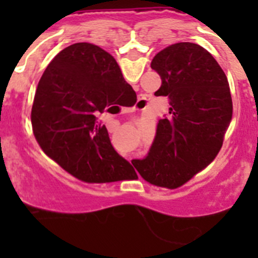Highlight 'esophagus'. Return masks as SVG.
Returning a JSON list of instances; mask_svg holds the SVG:
<instances>
[{
	"mask_svg": "<svg viewBox=\"0 0 258 258\" xmlns=\"http://www.w3.org/2000/svg\"><path fill=\"white\" fill-rule=\"evenodd\" d=\"M146 104H147V97H146V95H141V97L138 98V101H137L134 109H136V111H142L146 107Z\"/></svg>",
	"mask_w": 258,
	"mask_h": 258,
	"instance_id": "34e87169",
	"label": "esophagus"
}]
</instances>
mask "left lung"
<instances>
[{
  "label": "left lung",
  "instance_id": "left-lung-1",
  "mask_svg": "<svg viewBox=\"0 0 258 258\" xmlns=\"http://www.w3.org/2000/svg\"><path fill=\"white\" fill-rule=\"evenodd\" d=\"M151 68L161 77L157 97L169 99L145 159L134 166L147 182L175 188L204 169L222 147L232 116L227 77L204 47L178 42L157 52Z\"/></svg>",
  "mask_w": 258,
  "mask_h": 258
}]
</instances>
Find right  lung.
<instances>
[{
    "mask_svg": "<svg viewBox=\"0 0 258 258\" xmlns=\"http://www.w3.org/2000/svg\"><path fill=\"white\" fill-rule=\"evenodd\" d=\"M132 90L115 58L99 46L77 42L63 49L36 89L31 120L40 147L81 181L124 179L133 166L113 149L98 115L120 106Z\"/></svg>",
    "mask_w": 258,
    "mask_h": 258,
    "instance_id": "add662e5",
    "label": "right lung"
}]
</instances>
